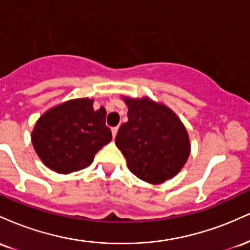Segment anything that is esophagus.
<instances>
[{
	"instance_id": "34e87169",
	"label": "esophagus",
	"mask_w": 250,
	"mask_h": 250,
	"mask_svg": "<svg viewBox=\"0 0 250 250\" xmlns=\"http://www.w3.org/2000/svg\"><path fill=\"white\" fill-rule=\"evenodd\" d=\"M117 131H119V127H114V128H111V134H113V137H115V136H116Z\"/></svg>"
}]
</instances>
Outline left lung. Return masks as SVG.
<instances>
[{
    "mask_svg": "<svg viewBox=\"0 0 250 250\" xmlns=\"http://www.w3.org/2000/svg\"><path fill=\"white\" fill-rule=\"evenodd\" d=\"M128 122L117 131L115 145L129 170L148 183L159 185L182 169L190 154L189 136L171 109L149 97H123Z\"/></svg>",
    "mask_w": 250,
    "mask_h": 250,
    "instance_id": "left-lung-1",
    "label": "left lung"
}]
</instances>
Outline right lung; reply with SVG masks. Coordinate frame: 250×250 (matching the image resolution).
Listing matches in <instances>:
<instances>
[{"label":"right lung","instance_id":"add662e5","mask_svg":"<svg viewBox=\"0 0 250 250\" xmlns=\"http://www.w3.org/2000/svg\"><path fill=\"white\" fill-rule=\"evenodd\" d=\"M94 100H70L45 111L37 120L31 142L51 170L69 174L91 165L94 156L111 141L105 125L107 111L94 110Z\"/></svg>","mask_w":250,"mask_h":250}]
</instances>
